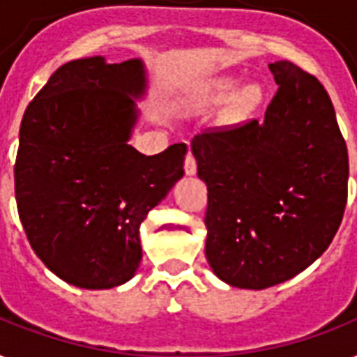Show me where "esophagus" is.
Here are the masks:
<instances>
[{
  "label": "esophagus",
  "instance_id": "34e87169",
  "mask_svg": "<svg viewBox=\"0 0 357 357\" xmlns=\"http://www.w3.org/2000/svg\"><path fill=\"white\" fill-rule=\"evenodd\" d=\"M185 174L187 176H195L196 174V159L192 155H187V159H185Z\"/></svg>",
  "mask_w": 357,
  "mask_h": 357
}]
</instances>
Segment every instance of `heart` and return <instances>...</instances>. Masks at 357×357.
I'll list each match as a JSON object with an SVG mask.
<instances>
[{
  "mask_svg": "<svg viewBox=\"0 0 357 357\" xmlns=\"http://www.w3.org/2000/svg\"><path fill=\"white\" fill-rule=\"evenodd\" d=\"M238 86V81L234 77H218L213 79L204 86L200 94L185 100L187 107L192 105H222L229 102L228 114L234 122L244 120L246 116L254 113L263 102V89L257 83H248V85Z\"/></svg>",
  "mask_w": 357,
  "mask_h": 357,
  "instance_id": "1",
  "label": "heart"
}]
</instances>
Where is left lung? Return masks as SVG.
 Returning <instances> with one entry per match:
<instances>
[{
  "label": "left lung",
  "mask_w": 357,
  "mask_h": 357,
  "mask_svg": "<svg viewBox=\"0 0 357 357\" xmlns=\"http://www.w3.org/2000/svg\"><path fill=\"white\" fill-rule=\"evenodd\" d=\"M280 86L265 119L196 135L206 181V257L224 283L272 287L305 271L337 234L349 153L332 100L289 61L268 64Z\"/></svg>",
  "instance_id": "8db88e82"
}]
</instances>
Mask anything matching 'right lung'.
I'll use <instances>...</instances> for the list:
<instances>
[{
	"mask_svg": "<svg viewBox=\"0 0 357 357\" xmlns=\"http://www.w3.org/2000/svg\"><path fill=\"white\" fill-rule=\"evenodd\" d=\"M148 92L142 59H75L25 111L14 167L25 235L50 271L81 289L119 287L142 259L140 224L183 178L187 146L129 144Z\"/></svg>",
	"mask_w": 357,
	"mask_h": 357,
	"instance_id": "obj_1",
	"label": "right lung"
}]
</instances>
